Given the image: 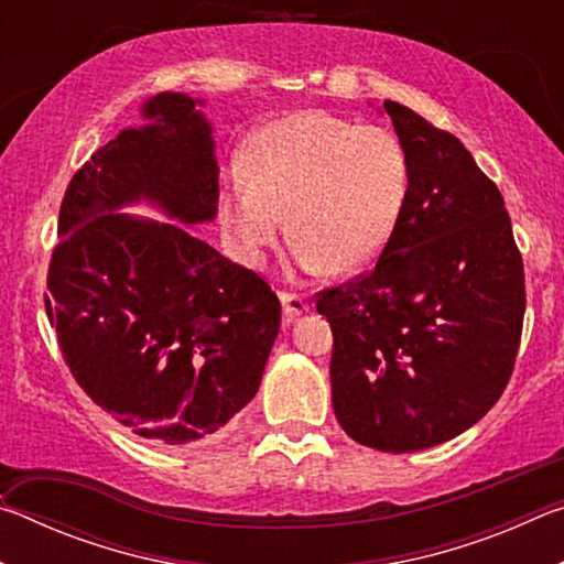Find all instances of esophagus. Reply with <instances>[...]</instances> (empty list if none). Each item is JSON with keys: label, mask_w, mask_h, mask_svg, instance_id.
I'll use <instances>...</instances> for the list:
<instances>
[{"label": "esophagus", "mask_w": 564, "mask_h": 564, "mask_svg": "<svg viewBox=\"0 0 564 564\" xmlns=\"http://www.w3.org/2000/svg\"><path fill=\"white\" fill-rule=\"evenodd\" d=\"M279 299H281V305H283V323H285V326H289V323H293L295 318L303 316V313L308 311V303H305L301 295L281 291Z\"/></svg>", "instance_id": "esophagus-1"}]
</instances>
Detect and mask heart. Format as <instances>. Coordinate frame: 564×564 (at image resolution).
<instances>
[{"label":"heart","mask_w":564,"mask_h":564,"mask_svg":"<svg viewBox=\"0 0 564 564\" xmlns=\"http://www.w3.org/2000/svg\"><path fill=\"white\" fill-rule=\"evenodd\" d=\"M408 194L410 159L393 131L293 111L248 139L218 216L246 263L263 261L285 214L301 269L350 275L386 251Z\"/></svg>","instance_id":"b5f03b06"}]
</instances>
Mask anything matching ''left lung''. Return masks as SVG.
Instances as JSON below:
<instances>
[{
  "mask_svg": "<svg viewBox=\"0 0 564 564\" xmlns=\"http://www.w3.org/2000/svg\"><path fill=\"white\" fill-rule=\"evenodd\" d=\"M410 194L376 269L316 303L333 330V410L352 441L415 453L465 433L512 376L524 273L498 186L453 133L386 101Z\"/></svg>",
  "mask_w": 564,
  "mask_h": 564,
  "instance_id": "8db88e82",
  "label": "left lung"
}]
</instances>
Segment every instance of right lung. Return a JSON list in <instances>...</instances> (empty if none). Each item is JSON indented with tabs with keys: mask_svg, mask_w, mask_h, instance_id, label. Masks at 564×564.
Here are the masks:
<instances>
[{
	"mask_svg": "<svg viewBox=\"0 0 564 564\" xmlns=\"http://www.w3.org/2000/svg\"><path fill=\"white\" fill-rule=\"evenodd\" d=\"M204 99L161 91L69 181L46 279V316L94 403L159 445H191L259 393L281 328L261 275L188 228L218 212ZM149 203L171 223L123 215Z\"/></svg>",
	"mask_w": 564,
	"mask_h": 564,
	"instance_id": "add662e5",
	"label": "right lung"
}]
</instances>
